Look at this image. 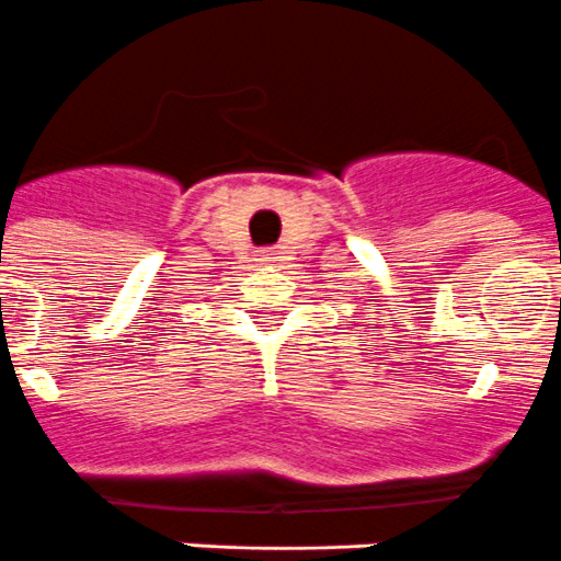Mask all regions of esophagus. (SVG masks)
<instances>
[{"instance_id": "34e87169", "label": "esophagus", "mask_w": 561, "mask_h": 561, "mask_svg": "<svg viewBox=\"0 0 561 561\" xmlns=\"http://www.w3.org/2000/svg\"><path fill=\"white\" fill-rule=\"evenodd\" d=\"M277 261V252L275 250H264L261 255H257V264L261 266H272Z\"/></svg>"}]
</instances>
